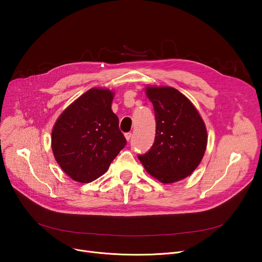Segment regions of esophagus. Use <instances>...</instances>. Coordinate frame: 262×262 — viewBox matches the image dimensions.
Masks as SVG:
<instances>
[{
  "label": "esophagus",
  "mask_w": 262,
  "mask_h": 262,
  "mask_svg": "<svg viewBox=\"0 0 262 262\" xmlns=\"http://www.w3.org/2000/svg\"><path fill=\"white\" fill-rule=\"evenodd\" d=\"M125 138H126L127 141H129L130 138H132V133H126V134H125Z\"/></svg>",
  "instance_id": "1"
}]
</instances>
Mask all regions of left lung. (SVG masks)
<instances>
[{
  "label": "left lung",
  "instance_id": "1",
  "mask_svg": "<svg viewBox=\"0 0 262 262\" xmlns=\"http://www.w3.org/2000/svg\"><path fill=\"white\" fill-rule=\"evenodd\" d=\"M156 119L155 140L138 155L145 170L163 184L189 176L200 164L207 130L198 110L184 94L172 87H147Z\"/></svg>",
  "mask_w": 262,
  "mask_h": 262
}]
</instances>
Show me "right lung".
I'll use <instances>...</instances> for the list:
<instances>
[{
	"instance_id": "1",
	"label": "right lung",
	"mask_w": 262,
	"mask_h": 262,
	"mask_svg": "<svg viewBox=\"0 0 262 262\" xmlns=\"http://www.w3.org/2000/svg\"><path fill=\"white\" fill-rule=\"evenodd\" d=\"M113 92L92 88L73 102L57 119L52 132V149L62 171L79 183L102 176L126 145L113 113Z\"/></svg>"
}]
</instances>
